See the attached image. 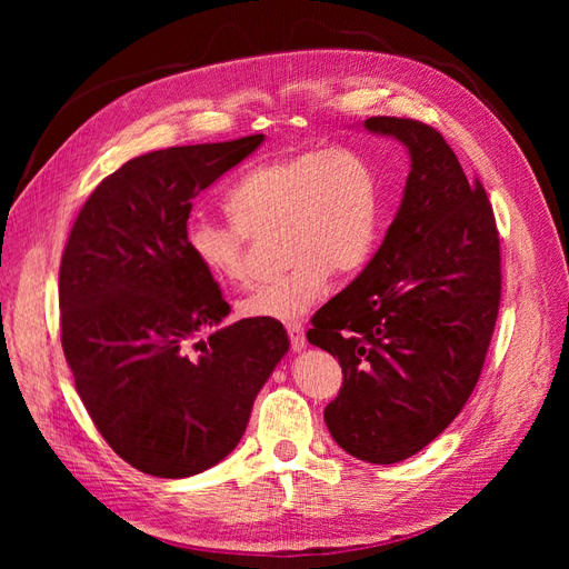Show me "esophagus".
<instances>
[{"instance_id":"obj_1","label":"esophagus","mask_w":569,"mask_h":569,"mask_svg":"<svg viewBox=\"0 0 569 569\" xmlns=\"http://www.w3.org/2000/svg\"><path fill=\"white\" fill-rule=\"evenodd\" d=\"M287 335L291 341V349L295 351H301L306 347V335H303L301 325H287Z\"/></svg>"}]
</instances>
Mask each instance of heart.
<instances>
[{"label": "heart", "mask_w": 569, "mask_h": 569, "mask_svg": "<svg viewBox=\"0 0 569 569\" xmlns=\"http://www.w3.org/2000/svg\"><path fill=\"white\" fill-rule=\"evenodd\" d=\"M230 222L192 220L187 251L213 280L249 278V237L280 230L284 274L256 287L239 311L258 320H301L335 278H351L377 247L382 192L375 168L347 149H313L256 166L226 199Z\"/></svg>", "instance_id": "1"}]
</instances>
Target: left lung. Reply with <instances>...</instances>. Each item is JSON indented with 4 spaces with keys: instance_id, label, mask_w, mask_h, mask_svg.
Segmentation results:
<instances>
[{
    "instance_id": "left-lung-1",
    "label": "left lung",
    "mask_w": 569,
    "mask_h": 569,
    "mask_svg": "<svg viewBox=\"0 0 569 569\" xmlns=\"http://www.w3.org/2000/svg\"><path fill=\"white\" fill-rule=\"evenodd\" d=\"M363 128L408 149L403 199L382 247L306 337L343 372L325 408L332 439L358 460L391 465L468 403L501 301V244L485 187L435 128L393 116Z\"/></svg>"
}]
</instances>
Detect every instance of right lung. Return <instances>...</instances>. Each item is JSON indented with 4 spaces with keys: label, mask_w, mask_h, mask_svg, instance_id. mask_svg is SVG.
<instances>
[{
    "label": "right lung",
    "mask_w": 569,
    "mask_h": 569,
    "mask_svg": "<svg viewBox=\"0 0 569 569\" xmlns=\"http://www.w3.org/2000/svg\"><path fill=\"white\" fill-rule=\"evenodd\" d=\"M263 140L142 153L97 184L68 237L63 353L101 437L140 472L182 479L232 453L289 351L278 320L220 325L230 303L184 244L192 199Z\"/></svg>",
    "instance_id": "obj_1"
}]
</instances>
